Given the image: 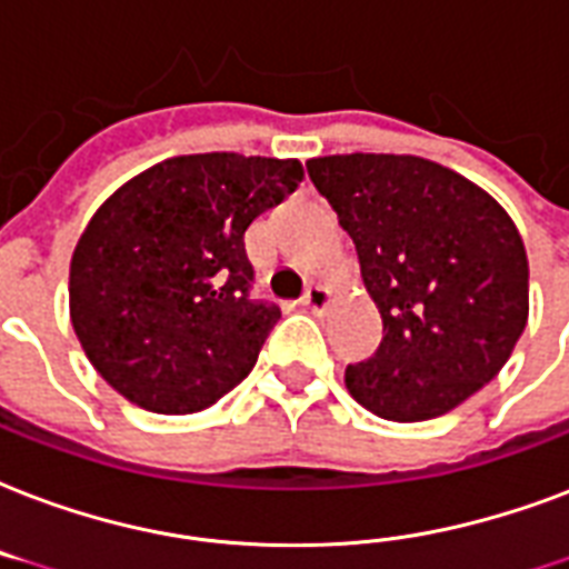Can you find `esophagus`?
<instances>
[{
	"label": "esophagus",
	"instance_id": "34e87169",
	"mask_svg": "<svg viewBox=\"0 0 569 569\" xmlns=\"http://www.w3.org/2000/svg\"><path fill=\"white\" fill-rule=\"evenodd\" d=\"M329 299H332L329 288H323V284H308V290L302 293V306L311 308V311H323L329 306Z\"/></svg>",
	"mask_w": 569,
	"mask_h": 569
}]
</instances>
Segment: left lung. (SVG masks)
<instances>
[{
  "instance_id": "1",
  "label": "left lung",
  "mask_w": 569,
  "mask_h": 569,
  "mask_svg": "<svg viewBox=\"0 0 569 569\" xmlns=\"http://www.w3.org/2000/svg\"><path fill=\"white\" fill-rule=\"evenodd\" d=\"M353 237L382 341L345 382L386 421H427L483 389L528 320V258L505 207L463 174L409 153L306 162Z\"/></svg>"
}]
</instances>
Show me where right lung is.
<instances>
[{"label": "right lung", "instance_id": "obj_1", "mask_svg": "<svg viewBox=\"0 0 569 569\" xmlns=\"http://www.w3.org/2000/svg\"><path fill=\"white\" fill-rule=\"evenodd\" d=\"M302 178L299 160L189 153L106 198L70 258V323L118 395L187 416L249 377L281 311L249 293L246 228Z\"/></svg>", "mask_w": 569, "mask_h": 569}]
</instances>
